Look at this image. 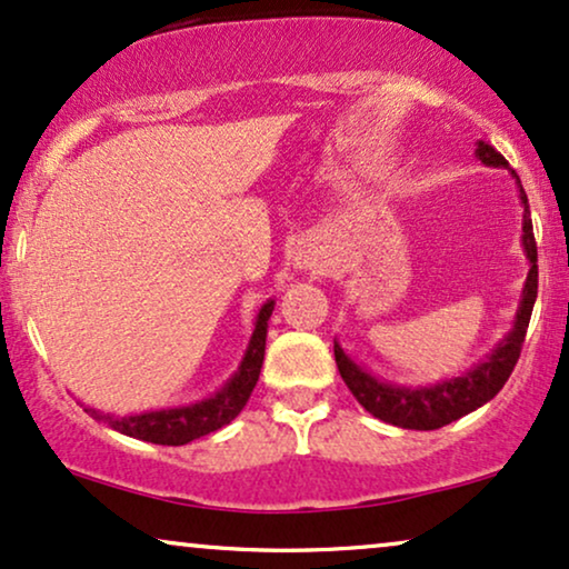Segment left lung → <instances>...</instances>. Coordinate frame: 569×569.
<instances>
[{"mask_svg":"<svg viewBox=\"0 0 569 569\" xmlns=\"http://www.w3.org/2000/svg\"><path fill=\"white\" fill-rule=\"evenodd\" d=\"M476 156L489 166H507V158L499 153L489 142H479ZM520 200H522V247H526L528 260H531V270H528L526 291H522V301L518 309V320L510 336L497 346V351L489 356L487 361L471 369L463 377L448 380L435 388H421V390H408V388H392V385L377 382L372 375L361 372L348 356L340 351L336 343V363L338 372L348 385V390L353 392V398L367 408L369 413L377 419L396 423L403 429H439L445 423L460 419V416L476 411L487 400L497 396L505 388V382L510 380L515 363L520 359L522 343H526V330L531 322V312L536 305V293H539V252H536V239H533V223H531V210H528V197L520 187Z\"/></svg>","mask_w":569,"mask_h":569,"instance_id":"1","label":"left lung"}]
</instances>
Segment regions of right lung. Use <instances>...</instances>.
Here are the masks:
<instances>
[{
  "instance_id": "obj_1",
  "label": "right lung",
  "mask_w": 569,
  "mask_h": 569,
  "mask_svg": "<svg viewBox=\"0 0 569 569\" xmlns=\"http://www.w3.org/2000/svg\"><path fill=\"white\" fill-rule=\"evenodd\" d=\"M272 315V301H268L257 315V325L249 340L247 356L241 361L239 372L231 377L221 392L213 398L200 400L194 406L169 408V411H153L140 416H124V419H111V416H98L96 419H106L113 429L121 435L146 439L153 445H187L197 437H206L210 431L226 427L237 419L241 408L247 406L249 396H252L257 380H260V369L264 359V336H268V320Z\"/></svg>"
}]
</instances>
